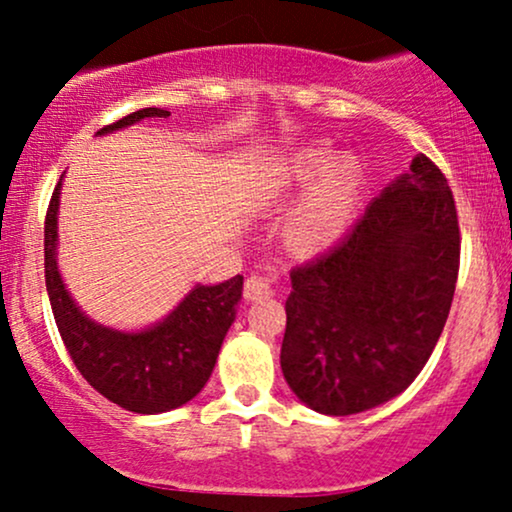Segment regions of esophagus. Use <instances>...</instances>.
Returning <instances> with one entry per match:
<instances>
[{"instance_id":"esophagus-1","label":"esophagus","mask_w":512,"mask_h":512,"mask_svg":"<svg viewBox=\"0 0 512 512\" xmlns=\"http://www.w3.org/2000/svg\"><path fill=\"white\" fill-rule=\"evenodd\" d=\"M272 281L267 279V276H248V281H245V289H243V296L245 301L250 303H260V301H267V298H272Z\"/></svg>"}]
</instances>
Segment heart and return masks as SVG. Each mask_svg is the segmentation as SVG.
<instances>
[{
	"instance_id": "heart-1",
	"label": "heart",
	"mask_w": 512,
	"mask_h": 512,
	"mask_svg": "<svg viewBox=\"0 0 512 512\" xmlns=\"http://www.w3.org/2000/svg\"><path fill=\"white\" fill-rule=\"evenodd\" d=\"M305 182L308 187L281 223V240L291 255L317 257L337 248L354 226L366 166L354 154H334L330 144L303 146L267 170L262 207L279 209Z\"/></svg>"
}]
</instances>
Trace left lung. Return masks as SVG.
<instances>
[{
    "label": "left lung",
    "instance_id": "1",
    "mask_svg": "<svg viewBox=\"0 0 512 512\" xmlns=\"http://www.w3.org/2000/svg\"><path fill=\"white\" fill-rule=\"evenodd\" d=\"M457 269L455 199L416 154L337 248L291 272L281 370L293 395L349 416L407 390L448 320Z\"/></svg>",
    "mask_w": 512,
    "mask_h": 512
}]
</instances>
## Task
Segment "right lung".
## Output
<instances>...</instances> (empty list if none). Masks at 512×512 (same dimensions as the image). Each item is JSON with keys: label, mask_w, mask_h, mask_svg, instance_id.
Listing matches in <instances>:
<instances>
[{"label": "right lung", "mask_w": 512, "mask_h": 512, "mask_svg": "<svg viewBox=\"0 0 512 512\" xmlns=\"http://www.w3.org/2000/svg\"><path fill=\"white\" fill-rule=\"evenodd\" d=\"M163 108H142L103 127V134L137 125L144 117H168ZM60 187L45 216V286L57 330L86 383L117 407L134 414H163L195 399L216 366L228 327L236 320L243 276L221 284H197L156 325L137 332L115 330L91 320L76 305L57 267Z\"/></svg>", "instance_id": "1"}]
</instances>
